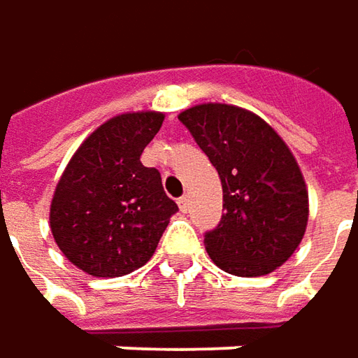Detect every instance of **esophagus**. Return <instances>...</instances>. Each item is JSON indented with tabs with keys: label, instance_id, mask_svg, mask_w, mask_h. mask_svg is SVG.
Instances as JSON below:
<instances>
[{
	"label": "esophagus",
	"instance_id": "esophagus-1",
	"mask_svg": "<svg viewBox=\"0 0 358 358\" xmlns=\"http://www.w3.org/2000/svg\"><path fill=\"white\" fill-rule=\"evenodd\" d=\"M178 206H180V212L182 214H186L188 212V208H190V200H188V196H182L178 200Z\"/></svg>",
	"mask_w": 358,
	"mask_h": 358
}]
</instances>
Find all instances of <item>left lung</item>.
Segmentation results:
<instances>
[{
	"mask_svg": "<svg viewBox=\"0 0 358 358\" xmlns=\"http://www.w3.org/2000/svg\"><path fill=\"white\" fill-rule=\"evenodd\" d=\"M178 118L222 180L226 212L203 236L208 255L231 275L271 273L307 228L309 194L295 156L264 118L240 106L206 103Z\"/></svg>",
	"mask_w": 358,
	"mask_h": 358,
	"instance_id": "1",
	"label": "left lung"
}]
</instances>
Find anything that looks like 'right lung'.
Returning a JSON list of instances; mask_svg holds the SVG:
<instances>
[{"label": "right lung", "mask_w": 358, "mask_h": 358, "mask_svg": "<svg viewBox=\"0 0 358 358\" xmlns=\"http://www.w3.org/2000/svg\"><path fill=\"white\" fill-rule=\"evenodd\" d=\"M155 110L124 113L87 136L57 184L49 224L59 250L93 278H120L146 264L178 206L142 150L162 127Z\"/></svg>", "instance_id": "add662e5"}]
</instances>
